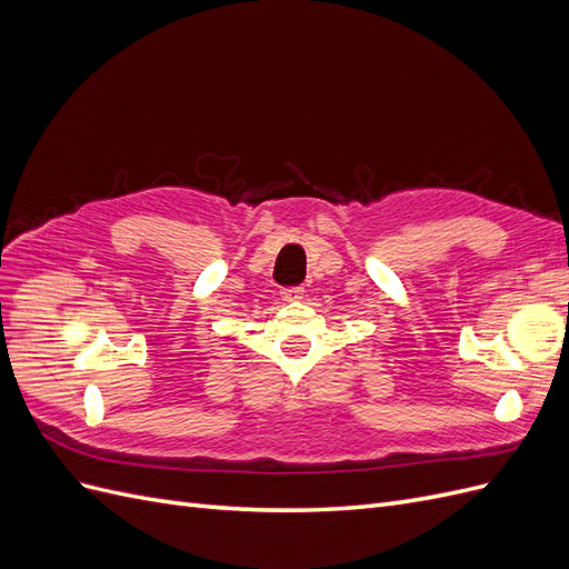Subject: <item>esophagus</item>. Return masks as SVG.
<instances>
[{
	"mask_svg": "<svg viewBox=\"0 0 569 569\" xmlns=\"http://www.w3.org/2000/svg\"><path fill=\"white\" fill-rule=\"evenodd\" d=\"M282 299L284 301H299V299H303V287H284L282 289Z\"/></svg>",
	"mask_w": 569,
	"mask_h": 569,
	"instance_id": "esophagus-1",
	"label": "esophagus"
}]
</instances>
